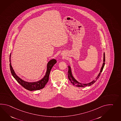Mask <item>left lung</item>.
Instances as JSON below:
<instances>
[{"mask_svg": "<svg viewBox=\"0 0 121 121\" xmlns=\"http://www.w3.org/2000/svg\"><path fill=\"white\" fill-rule=\"evenodd\" d=\"M105 52H104V57H103V63L102 67L101 68V70H100L99 73V74L98 75V76L96 78V79L92 81V82H90V83L87 84H83L81 83H80V82H78V81L76 80L75 78L73 77V75H72V71H71V67H70L69 66H68V69H69L68 72V78H69V81L71 82L73 84L74 86H77L78 87H86V86H91V85L93 84L99 78V77L100 75H101V73L102 72L103 69L104 67V65H105Z\"/></svg>", "mask_w": 121, "mask_h": 121, "instance_id": "1", "label": "left lung"}]
</instances>
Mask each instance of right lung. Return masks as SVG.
<instances>
[{
	"mask_svg": "<svg viewBox=\"0 0 121 121\" xmlns=\"http://www.w3.org/2000/svg\"><path fill=\"white\" fill-rule=\"evenodd\" d=\"M10 59H11V54L10 55V56H9V62H10L9 66H10V69L12 75L13 76L14 78H15V79L17 81V82L19 84H20L22 86L24 87L25 89L31 91L40 90L41 89H43V88L45 86L46 84L48 82L49 75L50 74L51 69L57 62L56 60L55 59H52L48 62L47 64V71L46 72V75L44 76V77L41 80L36 82H29L22 80L16 75V74L15 73L13 69V67L12 66Z\"/></svg>",
	"mask_w": 121,
	"mask_h": 121,
	"instance_id": "add662e5",
	"label": "right lung"
}]
</instances>
